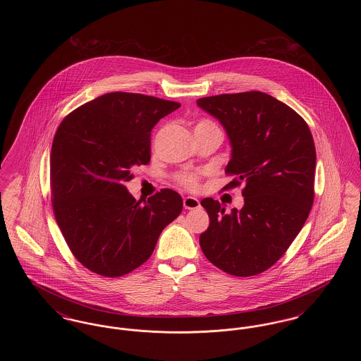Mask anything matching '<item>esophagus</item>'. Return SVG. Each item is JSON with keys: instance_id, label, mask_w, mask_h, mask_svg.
<instances>
[{"instance_id": "esophagus-1", "label": "esophagus", "mask_w": 361, "mask_h": 361, "mask_svg": "<svg viewBox=\"0 0 361 361\" xmlns=\"http://www.w3.org/2000/svg\"><path fill=\"white\" fill-rule=\"evenodd\" d=\"M184 207H185V209H195V208L200 207V202H199V199H196L193 196H188L184 199Z\"/></svg>"}]
</instances>
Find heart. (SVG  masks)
Wrapping results in <instances>:
<instances>
[{"label":"heart","instance_id":"1","mask_svg":"<svg viewBox=\"0 0 361 361\" xmlns=\"http://www.w3.org/2000/svg\"><path fill=\"white\" fill-rule=\"evenodd\" d=\"M196 127H216V126L211 121H202L197 123ZM177 181L187 188L195 189L199 184V177H197V174H193V173H183V174L177 176Z\"/></svg>","mask_w":361,"mask_h":361}]
</instances>
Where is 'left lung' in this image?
Masks as SVG:
<instances>
[{
	"instance_id": "8db88e82",
	"label": "left lung",
	"mask_w": 361,
	"mask_h": 361,
	"mask_svg": "<svg viewBox=\"0 0 361 361\" xmlns=\"http://www.w3.org/2000/svg\"><path fill=\"white\" fill-rule=\"evenodd\" d=\"M196 104L224 126L231 155L227 174L237 178L243 207L226 214L219 202L202 200L209 226L200 247L230 275L255 276L271 268L296 238L314 202L315 146L307 123L262 92L199 99Z\"/></svg>"
}]
</instances>
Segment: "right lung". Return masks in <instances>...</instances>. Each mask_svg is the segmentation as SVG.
I'll return each mask as SVG.
<instances>
[{"mask_svg":"<svg viewBox=\"0 0 361 361\" xmlns=\"http://www.w3.org/2000/svg\"><path fill=\"white\" fill-rule=\"evenodd\" d=\"M180 104L112 92L81 105L59 124L50 155L52 208L66 243L89 271L118 277L154 252L161 231L183 211L162 189L147 200L126 183L150 162L152 130Z\"/></svg>","mask_w":361,"mask_h":361,"instance_id":"right-lung-1","label":"right lung"}]
</instances>
